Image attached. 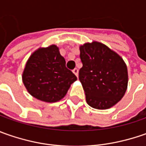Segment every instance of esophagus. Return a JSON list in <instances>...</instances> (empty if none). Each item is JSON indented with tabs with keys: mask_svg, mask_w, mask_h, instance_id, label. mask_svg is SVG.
Masks as SVG:
<instances>
[{
	"mask_svg": "<svg viewBox=\"0 0 146 146\" xmlns=\"http://www.w3.org/2000/svg\"><path fill=\"white\" fill-rule=\"evenodd\" d=\"M72 71H73V73H74V74H75L76 76H78V73H79V70H78V69H77V68H75V69L72 70Z\"/></svg>",
	"mask_w": 146,
	"mask_h": 146,
	"instance_id": "obj_1",
	"label": "esophagus"
}]
</instances>
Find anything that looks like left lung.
I'll return each mask as SVG.
<instances>
[{
  "label": "left lung",
  "mask_w": 146,
  "mask_h": 146,
  "mask_svg": "<svg viewBox=\"0 0 146 146\" xmlns=\"http://www.w3.org/2000/svg\"><path fill=\"white\" fill-rule=\"evenodd\" d=\"M83 66L79 80L85 92L86 102L93 108L106 110L124 96L128 76L124 61L115 51L97 41L80 45Z\"/></svg>",
  "instance_id": "obj_1"
}]
</instances>
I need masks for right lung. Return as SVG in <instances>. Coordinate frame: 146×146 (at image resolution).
I'll return each instance as SVG.
<instances>
[{
	"instance_id": "obj_1",
	"label": "right lung",
	"mask_w": 146,
	"mask_h": 146,
	"mask_svg": "<svg viewBox=\"0 0 146 146\" xmlns=\"http://www.w3.org/2000/svg\"><path fill=\"white\" fill-rule=\"evenodd\" d=\"M22 77L32 97L50 103L64 98L70 84L77 80L72 71L66 67L65 58L55 44L38 48L32 53Z\"/></svg>"
}]
</instances>
